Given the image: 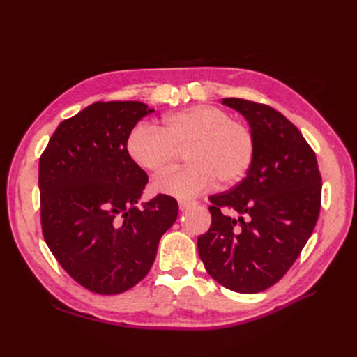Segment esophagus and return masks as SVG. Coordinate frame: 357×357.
I'll return each instance as SVG.
<instances>
[{"label":"esophagus","instance_id":"esophagus-1","mask_svg":"<svg viewBox=\"0 0 357 357\" xmlns=\"http://www.w3.org/2000/svg\"><path fill=\"white\" fill-rule=\"evenodd\" d=\"M195 205H197L195 201H186V199H180L178 201V207H180L181 211H186V210H189L192 207H195Z\"/></svg>","mask_w":357,"mask_h":357}]
</instances>
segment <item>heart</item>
Here are the masks:
<instances>
[{
  "label": "heart",
  "instance_id": "b5f03b06",
  "mask_svg": "<svg viewBox=\"0 0 357 357\" xmlns=\"http://www.w3.org/2000/svg\"><path fill=\"white\" fill-rule=\"evenodd\" d=\"M128 153L138 167L162 174L186 149L189 164L155 181L164 195L189 199L208 190L219 180L222 186L244 177L253 159V135L248 126L229 119L213 105H192L162 119L160 128L135 126L126 142Z\"/></svg>",
  "mask_w": 357,
  "mask_h": 357
}]
</instances>
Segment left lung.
Listing matches in <instances>:
<instances>
[{"label":"left lung","instance_id":"obj_1","mask_svg":"<svg viewBox=\"0 0 357 357\" xmlns=\"http://www.w3.org/2000/svg\"><path fill=\"white\" fill-rule=\"evenodd\" d=\"M222 104L250 126L253 159L243 181L210 197L211 226L198 238V252L223 287L257 294L289 271L314 231L321 177L316 153L282 113L241 98H223Z\"/></svg>","mask_w":357,"mask_h":357}]
</instances>
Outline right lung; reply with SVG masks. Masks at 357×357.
Masks as SVG:
<instances>
[{"mask_svg":"<svg viewBox=\"0 0 357 357\" xmlns=\"http://www.w3.org/2000/svg\"><path fill=\"white\" fill-rule=\"evenodd\" d=\"M152 112L139 101L93 102L59 123L40 158L43 235L61 266L95 294L142 282L177 220L178 204L168 195L137 205L149 177L126 142Z\"/></svg>","mask_w":357,"mask_h":357,"instance_id":"1","label":"right lung"}]
</instances>
